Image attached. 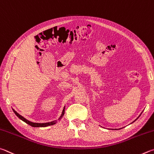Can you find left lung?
<instances>
[{"instance_id": "1", "label": "left lung", "mask_w": 154, "mask_h": 154, "mask_svg": "<svg viewBox=\"0 0 154 154\" xmlns=\"http://www.w3.org/2000/svg\"><path fill=\"white\" fill-rule=\"evenodd\" d=\"M135 120H134V121H135Z\"/></svg>"}]
</instances>
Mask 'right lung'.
I'll return each mask as SVG.
<instances>
[{
	"label": "right lung",
	"instance_id": "obj_1",
	"mask_svg": "<svg viewBox=\"0 0 154 154\" xmlns=\"http://www.w3.org/2000/svg\"><path fill=\"white\" fill-rule=\"evenodd\" d=\"M64 109H65V107L63 108V112H62V114H61V117L59 118V119H58V121L60 120L61 119V118L63 117V114H64V111H65ZM13 112L15 113V114L16 116H17L19 118H20V119H21V120H23V122H25L26 123H27V124H28V125H30L31 126H33V127H45V126H51V125H55V124H56L57 122H58V121L55 120V121H53V122H47V123H33V122H29V121H28V120H26V118H24L23 116H21L18 113L16 112L14 109H13Z\"/></svg>",
	"mask_w": 154,
	"mask_h": 154
}]
</instances>
